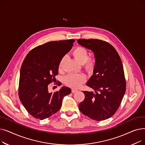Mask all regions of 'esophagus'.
<instances>
[{"mask_svg": "<svg viewBox=\"0 0 145 145\" xmlns=\"http://www.w3.org/2000/svg\"><path fill=\"white\" fill-rule=\"evenodd\" d=\"M78 90L77 89H72V93H74L76 92H77Z\"/></svg>", "mask_w": 145, "mask_h": 145, "instance_id": "1", "label": "esophagus"}]
</instances>
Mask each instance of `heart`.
I'll use <instances>...</instances> for the list:
<instances>
[{"label":"heart","mask_w":145,"mask_h":145,"mask_svg":"<svg viewBox=\"0 0 145 145\" xmlns=\"http://www.w3.org/2000/svg\"><path fill=\"white\" fill-rule=\"evenodd\" d=\"M72 54L78 62L82 65L83 67L87 71H92L96 65V58L94 56H88L87 50L81 46L75 48ZM65 57L61 58L59 63V69H62ZM86 80L85 75L82 74H69L65 77V84L72 88H78Z\"/></svg>","instance_id":"obj_1"}]
</instances>
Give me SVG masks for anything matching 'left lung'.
Returning a JSON list of instances; mask_svg holds the SVG:
<instances>
[{"instance_id": "obj_1", "label": "left lung", "mask_w": 145, "mask_h": 145, "mask_svg": "<svg viewBox=\"0 0 145 145\" xmlns=\"http://www.w3.org/2000/svg\"><path fill=\"white\" fill-rule=\"evenodd\" d=\"M78 43L92 50L96 58L93 74L86 83L95 92L83 91L85 99L79 109L95 120L108 119L118 109L126 91L122 62L116 50L107 42L80 39Z\"/></svg>"}]
</instances>
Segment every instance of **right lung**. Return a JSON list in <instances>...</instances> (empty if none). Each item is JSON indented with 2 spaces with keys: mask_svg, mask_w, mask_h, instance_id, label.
Instances as JSON below:
<instances>
[{
  "mask_svg": "<svg viewBox=\"0 0 145 145\" xmlns=\"http://www.w3.org/2000/svg\"><path fill=\"white\" fill-rule=\"evenodd\" d=\"M74 39L49 42L30 50L22 63L19 83V97L33 118L43 120L58 112L64 96L71 89L63 87L53 93L48 85L56 80L59 63L69 51ZM60 86V82H59Z\"/></svg>",
  "mask_w": 145,
  "mask_h": 145,
  "instance_id": "right-lung-1",
  "label": "right lung"
}]
</instances>
